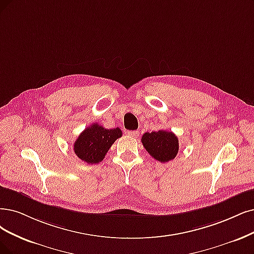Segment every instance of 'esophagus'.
Here are the masks:
<instances>
[{
  "instance_id": "34e87169",
  "label": "esophagus",
  "mask_w": 254,
  "mask_h": 254,
  "mask_svg": "<svg viewBox=\"0 0 254 254\" xmlns=\"http://www.w3.org/2000/svg\"><path fill=\"white\" fill-rule=\"evenodd\" d=\"M127 134H128L130 137H133V138H138V136H139V130H128Z\"/></svg>"
}]
</instances>
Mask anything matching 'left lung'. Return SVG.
Masks as SVG:
<instances>
[{
    "label": "left lung",
    "mask_w": 254,
    "mask_h": 254,
    "mask_svg": "<svg viewBox=\"0 0 254 254\" xmlns=\"http://www.w3.org/2000/svg\"><path fill=\"white\" fill-rule=\"evenodd\" d=\"M141 142L147 153L159 162L174 160L179 151V140L173 132L160 129L158 132L145 133Z\"/></svg>",
    "instance_id": "left-lung-1"
}]
</instances>
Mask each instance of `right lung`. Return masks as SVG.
Here are the masks:
<instances>
[{
    "label": "right lung",
    "mask_w": 254,
    "mask_h": 254,
    "mask_svg": "<svg viewBox=\"0 0 254 254\" xmlns=\"http://www.w3.org/2000/svg\"><path fill=\"white\" fill-rule=\"evenodd\" d=\"M122 136L119 127L105 128L98 124H92L74 142V152L80 160L96 164L103 160L112 144Z\"/></svg>",
    "instance_id": "1"
}]
</instances>
